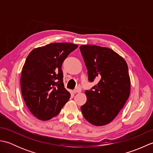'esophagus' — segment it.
<instances>
[{
  "label": "esophagus",
  "instance_id": "obj_1",
  "mask_svg": "<svg viewBox=\"0 0 153 153\" xmlns=\"http://www.w3.org/2000/svg\"><path fill=\"white\" fill-rule=\"evenodd\" d=\"M81 91H82V89H81L79 87H77V88L74 91V93H80Z\"/></svg>",
  "mask_w": 153,
  "mask_h": 153
}]
</instances>
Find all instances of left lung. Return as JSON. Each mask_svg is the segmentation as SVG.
<instances>
[{"instance_id":"obj_1","label":"left lung","mask_w":153,"mask_h":153,"mask_svg":"<svg viewBox=\"0 0 153 153\" xmlns=\"http://www.w3.org/2000/svg\"><path fill=\"white\" fill-rule=\"evenodd\" d=\"M89 80L100 79L93 90L85 91L87 102L81 110L90 123L96 126L111 122L124 106L130 93L128 67L122 56L109 48L81 45Z\"/></svg>"}]
</instances>
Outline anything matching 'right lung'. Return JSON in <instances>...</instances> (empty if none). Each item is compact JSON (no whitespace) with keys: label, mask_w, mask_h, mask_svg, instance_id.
<instances>
[{"label":"right lung","mask_w":153,"mask_h":153,"mask_svg":"<svg viewBox=\"0 0 153 153\" xmlns=\"http://www.w3.org/2000/svg\"><path fill=\"white\" fill-rule=\"evenodd\" d=\"M77 47L70 43H53L34 48L27 56L22 68L21 90L28 109L37 119H52L69 100L61 68Z\"/></svg>","instance_id":"right-lung-1"}]
</instances>
